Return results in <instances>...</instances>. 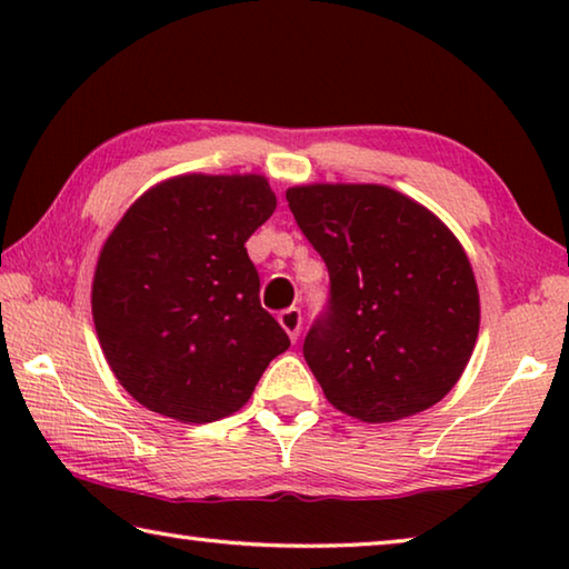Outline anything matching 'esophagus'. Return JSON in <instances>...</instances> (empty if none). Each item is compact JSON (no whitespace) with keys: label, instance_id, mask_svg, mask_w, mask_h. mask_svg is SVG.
<instances>
[{"label":"esophagus","instance_id":"obj_1","mask_svg":"<svg viewBox=\"0 0 569 569\" xmlns=\"http://www.w3.org/2000/svg\"><path fill=\"white\" fill-rule=\"evenodd\" d=\"M278 323L283 326V331L288 333V339L296 341L298 333H301V323H303V319H301V308H296V306L286 308V311L278 313Z\"/></svg>","mask_w":569,"mask_h":569}]
</instances>
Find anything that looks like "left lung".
Segmentation results:
<instances>
[{
  "instance_id": "1",
  "label": "left lung",
  "mask_w": 569,
  "mask_h": 569,
  "mask_svg": "<svg viewBox=\"0 0 569 569\" xmlns=\"http://www.w3.org/2000/svg\"><path fill=\"white\" fill-rule=\"evenodd\" d=\"M329 268V311L303 359L336 409L366 423L435 407L465 373L479 333L475 271L457 236L403 192L373 182L286 190Z\"/></svg>"
}]
</instances>
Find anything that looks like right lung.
Masks as SVG:
<instances>
[{"mask_svg":"<svg viewBox=\"0 0 569 569\" xmlns=\"http://www.w3.org/2000/svg\"><path fill=\"white\" fill-rule=\"evenodd\" d=\"M276 210L268 180L190 172L142 192L92 278V319L114 379L182 423L238 411L291 341L258 301L246 240Z\"/></svg>","mask_w":569,"mask_h":569,"instance_id":"add662e5","label":"right lung"}]
</instances>
